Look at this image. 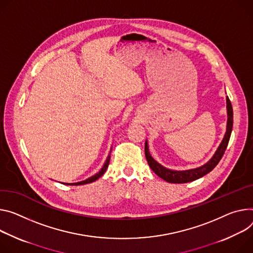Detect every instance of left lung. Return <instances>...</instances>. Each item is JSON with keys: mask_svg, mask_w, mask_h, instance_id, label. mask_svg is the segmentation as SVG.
Returning a JSON list of instances; mask_svg holds the SVG:
<instances>
[{"mask_svg": "<svg viewBox=\"0 0 253 253\" xmlns=\"http://www.w3.org/2000/svg\"><path fill=\"white\" fill-rule=\"evenodd\" d=\"M226 100H227L228 121H227V130H226L225 136H224V138H223L220 146L218 147L216 153L214 154V156L203 167L195 169L181 170V171L168 169L164 168L163 166H160L158 163H156L155 160L152 158V156L150 155L149 150H148L147 141L145 142L144 151H145V156H146V159H147L148 166L159 177H162L163 179L167 180L168 182H171V183L189 182V181H193L195 179H198V178L204 176L205 174H207L208 172H210L219 164L220 159L224 155V152L227 148L229 139H230L231 132H232V126H233V109H232V105H231V102H230V100H229L228 97H227Z\"/></svg>", "mask_w": 253, "mask_h": 253, "instance_id": "8db88e82", "label": "left lung"}]
</instances>
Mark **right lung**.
<instances>
[{
    "label": "right lung",
    "instance_id": "right-lung-1",
    "mask_svg": "<svg viewBox=\"0 0 253 253\" xmlns=\"http://www.w3.org/2000/svg\"><path fill=\"white\" fill-rule=\"evenodd\" d=\"M110 158H111V152H110V154H109V156L107 157V160H106V163H105V165H104V167L102 168V169L97 173V174H95V175H93V176H90V177H88L87 179H85V180H83V181H79V182H75V183H65V185H71V186H80V185H84V183H89V182H93V181H95V180H97L99 177H101L103 174H104V172L106 171V169H108V166H109V163H110Z\"/></svg>",
    "mask_w": 253,
    "mask_h": 253
}]
</instances>
